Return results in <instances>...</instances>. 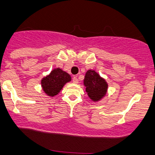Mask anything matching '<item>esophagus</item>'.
<instances>
[{"instance_id":"obj_1","label":"esophagus","mask_w":155,"mask_h":155,"mask_svg":"<svg viewBox=\"0 0 155 155\" xmlns=\"http://www.w3.org/2000/svg\"><path fill=\"white\" fill-rule=\"evenodd\" d=\"M72 82H73L74 83H78V79L77 77H73V78H72Z\"/></svg>"}]
</instances>
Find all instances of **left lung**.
I'll list each match as a JSON object with an SVG mask.
<instances>
[{
    "label": "left lung",
    "instance_id": "left-lung-1",
    "mask_svg": "<svg viewBox=\"0 0 155 155\" xmlns=\"http://www.w3.org/2000/svg\"><path fill=\"white\" fill-rule=\"evenodd\" d=\"M84 85L86 87V92L93 101H97L106 95L108 84L94 70H88L85 74Z\"/></svg>",
    "mask_w": 155,
    "mask_h": 155
}]
</instances>
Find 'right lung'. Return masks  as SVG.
<instances>
[{
	"instance_id": "right-lung-1",
	"label": "right lung",
	"mask_w": 155,
	"mask_h": 155,
	"mask_svg": "<svg viewBox=\"0 0 155 155\" xmlns=\"http://www.w3.org/2000/svg\"><path fill=\"white\" fill-rule=\"evenodd\" d=\"M71 81V77L60 68L54 69L47 77L41 80L44 91L50 96L58 94L66 83Z\"/></svg>"
}]
</instances>
